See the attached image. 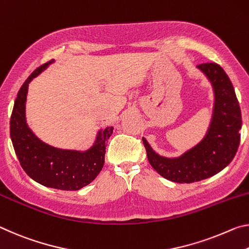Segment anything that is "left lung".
Listing matches in <instances>:
<instances>
[{"label": "left lung", "instance_id": "1", "mask_svg": "<svg viewBox=\"0 0 249 249\" xmlns=\"http://www.w3.org/2000/svg\"><path fill=\"white\" fill-rule=\"evenodd\" d=\"M197 68L214 91L213 113L204 138L178 158L160 156L142 138L152 168L166 180L177 183L197 182L221 172L234 159L240 141L242 113L231 81L215 63L201 64Z\"/></svg>", "mask_w": 249, "mask_h": 249}]
</instances>
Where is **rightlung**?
I'll list each match as a JSON object with an SVG mask.
<instances>
[{
  "instance_id": "1",
  "label": "right lung",
  "mask_w": 249,
  "mask_h": 249,
  "mask_svg": "<svg viewBox=\"0 0 249 249\" xmlns=\"http://www.w3.org/2000/svg\"><path fill=\"white\" fill-rule=\"evenodd\" d=\"M53 63L54 59L33 71L19 89L10 121L11 140L23 170L33 180L53 189L78 191L95 180L103 169L106 143L113 127L100 129L95 143L86 151L55 148L35 136L25 117L28 84Z\"/></svg>"
}]
</instances>
